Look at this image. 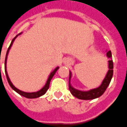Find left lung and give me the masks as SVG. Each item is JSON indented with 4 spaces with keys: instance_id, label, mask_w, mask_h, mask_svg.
Masks as SVG:
<instances>
[{
    "instance_id": "1",
    "label": "left lung",
    "mask_w": 127,
    "mask_h": 127,
    "mask_svg": "<svg viewBox=\"0 0 127 127\" xmlns=\"http://www.w3.org/2000/svg\"><path fill=\"white\" fill-rule=\"evenodd\" d=\"M107 57L108 58H112V53L110 51H109L107 53ZM109 70L105 76L104 80H103L101 85L97 89H91L89 91H81L76 90L74 88H73L70 85V78H71V72H70V78H69V90L71 93L78 99H84V100H89V99H93L95 98L100 97L105 92L106 89L108 88V85H110L112 78L113 76V62L112 60H109Z\"/></svg>"
}]
</instances>
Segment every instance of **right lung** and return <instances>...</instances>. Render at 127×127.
Returning <instances> with one entry per match:
<instances>
[{
    "label": "right lung",
    "instance_id": "1",
    "mask_svg": "<svg viewBox=\"0 0 127 127\" xmlns=\"http://www.w3.org/2000/svg\"><path fill=\"white\" fill-rule=\"evenodd\" d=\"M19 34H17L16 36L12 40L11 42V44H10V46L8 48V50H7V51H6V57H5V61H4V70H5V74H6V78H7V80H8V83H9V85L11 86V87L13 89L14 91H15L17 93H19V95H22V96H24L25 97L28 98V99H33V98H37V97H39L40 96H42L44 94V93L47 92V91L49 89V85H50V82H51V80L52 79L53 76H54L55 72H57V70L59 69V67H57L49 75V78H48V80L47 81V83H46V85H44V87L42 88V89H40L38 91H37V92H34V93H26V92H24V91H22L19 90L18 89H17L16 87H15L12 84V83L11 82V80L9 79V76L7 74V72H6V58H7V55L9 53V49H11V47L12 46V44H13V42L15 39V38H16Z\"/></svg>",
    "mask_w": 127,
    "mask_h": 127
}]
</instances>
